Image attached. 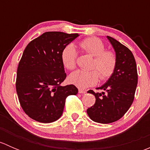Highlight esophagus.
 Wrapping results in <instances>:
<instances>
[{
	"label": "esophagus",
	"instance_id": "34e87169",
	"mask_svg": "<svg viewBox=\"0 0 150 150\" xmlns=\"http://www.w3.org/2000/svg\"><path fill=\"white\" fill-rule=\"evenodd\" d=\"M78 93H86V91L82 90V89H79V90H78Z\"/></svg>",
	"mask_w": 150,
	"mask_h": 150
}]
</instances>
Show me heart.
<instances>
[{
    "instance_id": "heart-1",
    "label": "heart",
    "mask_w": 150,
    "mask_h": 150,
    "mask_svg": "<svg viewBox=\"0 0 150 150\" xmlns=\"http://www.w3.org/2000/svg\"><path fill=\"white\" fill-rule=\"evenodd\" d=\"M80 48L83 51L93 57L91 69L92 70H78L71 74L69 82L80 88L94 86L99 81H107L111 78L117 66V57L111 50H106L104 43L96 37L87 38L81 40ZM78 52L73 45H67L62 53L63 64L69 70H73L77 66Z\"/></svg>"
}]
</instances>
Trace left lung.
<instances>
[{
    "label": "left lung",
    "mask_w": 150,
    "mask_h": 150,
    "mask_svg": "<svg viewBox=\"0 0 150 150\" xmlns=\"http://www.w3.org/2000/svg\"><path fill=\"white\" fill-rule=\"evenodd\" d=\"M107 38L116 52L115 70L106 83L96 88L106 93L88 91L94 95L96 102L87 113L93 121L99 123H111L121 118L134 102L138 83L137 64L131 50L113 38Z\"/></svg>",
    "instance_id": "8db88e82"
}]
</instances>
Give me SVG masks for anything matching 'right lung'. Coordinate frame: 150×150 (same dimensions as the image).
Instances as JSON below:
<instances>
[{
	"instance_id": "add662e5",
	"label": "right lung",
	"mask_w": 150,
	"mask_h": 150,
	"mask_svg": "<svg viewBox=\"0 0 150 150\" xmlns=\"http://www.w3.org/2000/svg\"><path fill=\"white\" fill-rule=\"evenodd\" d=\"M78 35L46 32L25 48L17 67L16 90L30 118L44 123L56 121L62 115L66 98L78 93L74 85L61 84L67 77L62 53Z\"/></svg>"
}]
</instances>
